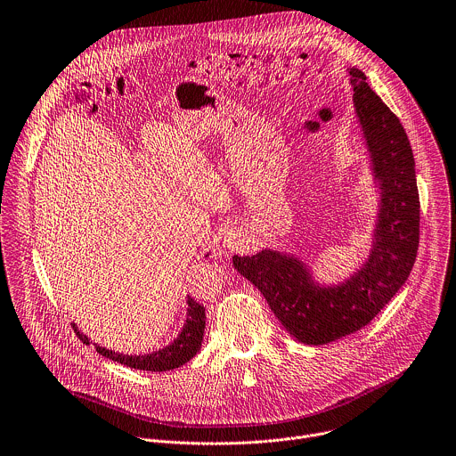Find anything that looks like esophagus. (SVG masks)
Listing matches in <instances>:
<instances>
[{
	"mask_svg": "<svg viewBox=\"0 0 456 456\" xmlns=\"http://www.w3.org/2000/svg\"><path fill=\"white\" fill-rule=\"evenodd\" d=\"M241 240H243V232L240 229H229L224 236V245L227 248H238Z\"/></svg>",
	"mask_w": 456,
	"mask_h": 456,
	"instance_id": "obj_1",
	"label": "esophagus"
}]
</instances>
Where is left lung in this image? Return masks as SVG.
<instances>
[{
	"mask_svg": "<svg viewBox=\"0 0 456 456\" xmlns=\"http://www.w3.org/2000/svg\"><path fill=\"white\" fill-rule=\"evenodd\" d=\"M354 102L380 181L382 204L368 263L345 284L320 288L307 266L277 250L234 256V268L266 298L300 343L327 345L366 327L409 279L419 247V191L409 136L400 118L352 67Z\"/></svg>",
	"mask_w": 456,
	"mask_h": 456,
	"instance_id": "obj_1",
	"label": "left lung"
}]
</instances>
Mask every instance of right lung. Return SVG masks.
Returning a JSON list of instances; mask_svg holds the SVG:
<instances>
[{
  "mask_svg": "<svg viewBox=\"0 0 456 456\" xmlns=\"http://www.w3.org/2000/svg\"><path fill=\"white\" fill-rule=\"evenodd\" d=\"M76 336L88 345V338L83 336L76 325H72ZM204 329H206V313L204 307L195 302L191 297H188V316H186V323L179 334V338L168 345L163 350H158L154 354H147V355H122L106 348H101L97 345L95 352H99L102 357L115 361L118 364L134 368V370H143V371H170L175 370L183 364H186L190 359H193L197 355V352L200 350L202 345V336H204Z\"/></svg>",
  "mask_w": 456,
  "mask_h": 456,
  "instance_id": "obj_1",
  "label": "right lung"
}]
</instances>
